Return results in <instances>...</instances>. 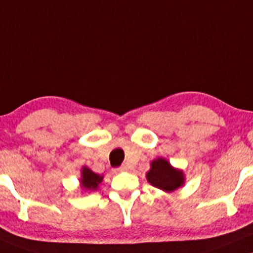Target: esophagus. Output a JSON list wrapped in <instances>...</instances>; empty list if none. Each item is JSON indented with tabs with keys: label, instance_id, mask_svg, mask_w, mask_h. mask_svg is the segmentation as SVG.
Returning <instances> with one entry per match:
<instances>
[{
	"label": "esophagus",
	"instance_id": "esophagus-1",
	"mask_svg": "<svg viewBox=\"0 0 253 253\" xmlns=\"http://www.w3.org/2000/svg\"><path fill=\"white\" fill-rule=\"evenodd\" d=\"M126 170H127L126 165H122L121 168H117V169H116L117 172H122V171H126Z\"/></svg>",
	"mask_w": 253,
	"mask_h": 253
}]
</instances>
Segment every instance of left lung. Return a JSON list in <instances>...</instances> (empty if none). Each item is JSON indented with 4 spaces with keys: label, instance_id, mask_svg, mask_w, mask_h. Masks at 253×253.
<instances>
[{
    "label": "left lung",
    "instance_id": "8db88e82",
    "mask_svg": "<svg viewBox=\"0 0 253 253\" xmlns=\"http://www.w3.org/2000/svg\"><path fill=\"white\" fill-rule=\"evenodd\" d=\"M146 180L155 188L164 192H172L185 183L184 171L172 167L170 162L158 157L150 163V170L146 172Z\"/></svg>",
    "mask_w": 253,
    "mask_h": 253
}]
</instances>
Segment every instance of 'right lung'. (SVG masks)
Listing matches in <instances>:
<instances>
[{"label":"right lung","mask_w":253,"mask_h":253,"mask_svg":"<svg viewBox=\"0 0 253 253\" xmlns=\"http://www.w3.org/2000/svg\"><path fill=\"white\" fill-rule=\"evenodd\" d=\"M103 174H98L90 169L88 167H82L81 169V177L79 178L80 180V188L82 189L83 192H91L96 191L98 189L99 184L103 182Z\"/></svg>","instance_id":"1"}]
</instances>
